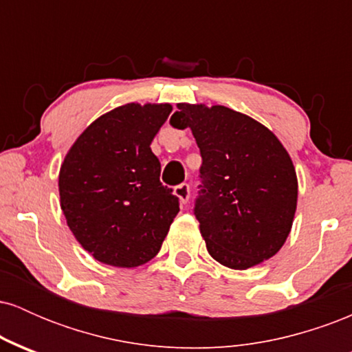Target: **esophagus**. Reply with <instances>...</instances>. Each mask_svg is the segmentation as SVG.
I'll return each mask as SVG.
<instances>
[{
  "label": "esophagus",
  "instance_id": "1",
  "mask_svg": "<svg viewBox=\"0 0 352 352\" xmlns=\"http://www.w3.org/2000/svg\"><path fill=\"white\" fill-rule=\"evenodd\" d=\"M173 193H175V195L179 197L180 204H187V201L190 200V185L188 184L177 185L175 190H173Z\"/></svg>",
  "mask_w": 352,
  "mask_h": 352
}]
</instances>
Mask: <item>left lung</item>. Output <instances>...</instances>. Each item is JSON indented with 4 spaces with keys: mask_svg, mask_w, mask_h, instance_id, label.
<instances>
[{
    "mask_svg": "<svg viewBox=\"0 0 352 352\" xmlns=\"http://www.w3.org/2000/svg\"><path fill=\"white\" fill-rule=\"evenodd\" d=\"M200 148L197 220L218 263L246 270L272 258L292 230L298 200L293 162L265 125L223 106L179 104L170 117Z\"/></svg>",
    "mask_w": 352,
    "mask_h": 352,
    "instance_id": "1",
    "label": "left lung"
}]
</instances>
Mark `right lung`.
<instances>
[{
  "mask_svg": "<svg viewBox=\"0 0 352 352\" xmlns=\"http://www.w3.org/2000/svg\"><path fill=\"white\" fill-rule=\"evenodd\" d=\"M170 104H125L76 140L59 172L60 208L76 240L100 263L134 268L159 253L180 210L160 182L151 144Z\"/></svg>",
  "mask_w": 352,
  "mask_h": 352,
  "instance_id": "add662e5",
  "label": "right lung"
}]
</instances>
